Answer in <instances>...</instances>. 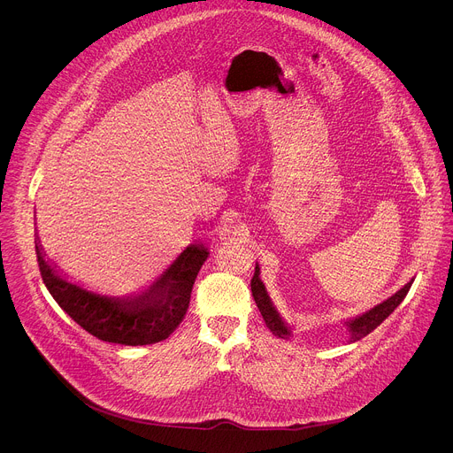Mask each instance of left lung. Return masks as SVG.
<instances>
[{"label": "left lung", "instance_id": "8db88e82", "mask_svg": "<svg viewBox=\"0 0 453 453\" xmlns=\"http://www.w3.org/2000/svg\"><path fill=\"white\" fill-rule=\"evenodd\" d=\"M412 281L411 280L403 288H400L395 296H391L389 299H385L383 303L376 304L374 308H371L369 311L344 322V325L348 326V332H349V342H357L360 339H364L365 335H369L376 326H380L381 322L389 317L396 308L398 304L405 299V296L409 294L411 287H412ZM250 290H252V297L256 301V306L257 310L262 311L264 315V320L267 328L280 339H288L292 335L290 328L285 325V320L281 319V315L278 313V310L274 308L267 290H265V285L264 281L260 280V267H257L256 264V269H254V276L250 280Z\"/></svg>", "mask_w": 453, "mask_h": 453}]
</instances>
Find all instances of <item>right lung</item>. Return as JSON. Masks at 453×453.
I'll return each instance as SVG.
<instances>
[{"label":"right lung","instance_id":"1","mask_svg":"<svg viewBox=\"0 0 453 453\" xmlns=\"http://www.w3.org/2000/svg\"><path fill=\"white\" fill-rule=\"evenodd\" d=\"M35 254L46 288L79 326L105 342L145 346L168 339L180 325L193 283L210 252L199 243L188 245L145 292L127 299L100 296L64 280L44 260L39 238Z\"/></svg>","mask_w":453,"mask_h":453}]
</instances>
